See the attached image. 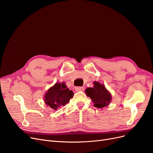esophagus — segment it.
<instances>
[{"label":"esophagus","mask_w":153,"mask_h":153,"mask_svg":"<svg viewBox=\"0 0 153 153\" xmlns=\"http://www.w3.org/2000/svg\"><path fill=\"white\" fill-rule=\"evenodd\" d=\"M84 90V88L83 87H80V86H77L76 88V91H83Z\"/></svg>","instance_id":"34e87169"}]
</instances>
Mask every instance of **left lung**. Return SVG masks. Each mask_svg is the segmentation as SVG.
Instances as JSON below:
<instances>
[{"mask_svg": "<svg viewBox=\"0 0 153 153\" xmlns=\"http://www.w3.org/2000/svg\"><path fill=\"white\" fill-rule=\"evenodd\" d=\"M86 94L91 98L94 103V106L98 108H103L108 106L111 100V95L105 85L99 82H94V88L86 89Z\"/></svg>", "mask_w": 153, "mask_h": 153, "instance_id": "left-lung-1", "label": "left lung"}]
</instances>
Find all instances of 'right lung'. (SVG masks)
Masks as SVG:
<instances>
[{"label":"right lung","instance_id":"1","mask_svg":"<svg viewBox=\"0 0 153 153\" xmlns=\"http://www.w3.org/2000/svg\"><path fill=\"white\" fill-rule=\"evenodd\" d=\"M74 93L67 88L64 82L55 83L45 95V102L50 108L56 110L61 106H65L73 97Z\"/></svg>","mask_w":153,"mask_h":153}]
</instances>
